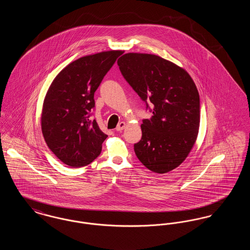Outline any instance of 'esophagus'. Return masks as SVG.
Masks as SVG:
<instances>
[{
  "label": "esophagus",
  "instance_id": "obj_1",
  "mask_svg": "<svg viewBox=\"0 0 250 250\" xmlns=\"http://www.w3.org/2000/svg\"><path fill=\"white\" fill-rule=\"evenodd\" d=\"M125 125H126V124H125V122H121V123L118 124V125H117V127H116V130L122 131L123 129H125Z\"/></svg>",
  "mask_w": 250,
  "mask_h": 250
}]
</instances>
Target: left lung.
I'll return each mask as SVG.
<instances>
[{"mask_svg": "<svg viewBox=\"0 0 250 250\" xmlns=\"http://www.w3.org/2000/svg\"><path fill=\"white\" fill-rule=\"evenodd\" d=\"M117 63L125 80L153 112L150 119L143 120V137L134 144L135 154L156 173L174 169L198 137L200 95L196 85L185 69L154 54L125 53Z\"/></svg>", "mask_w": 250, "mask_h": 250, "instance_id": "obj_1", "label": "left lung"}]
</instances>
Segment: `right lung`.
<instances>
[{
	"instance_id": "right-lung-1",
	"label": "right lung",
	"mask_w": 250,
	"mask_h": 250,
	"mask_svg": "<svg viewBox=\"0 0 250 250\" xmlns=\"http://www.w3.org/2000/svg\"><path fill=\"white\" fill-rule=\"evenodd\" d=\"M122 50L84 56L56 76L45 97L41 128L50 151L65 165L81 167L100 155L107 135L95 120L94 95Z\"/></svg>"
}]
</instances>
